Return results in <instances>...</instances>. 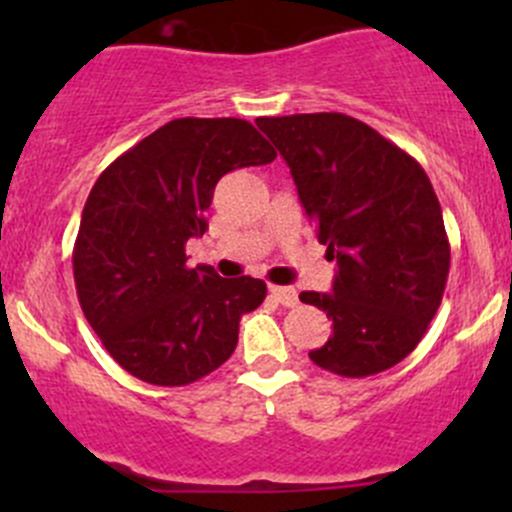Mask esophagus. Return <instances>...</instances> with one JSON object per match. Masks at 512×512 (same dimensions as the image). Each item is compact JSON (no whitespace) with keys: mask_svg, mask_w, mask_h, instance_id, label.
Returning a JSON list of instances; mask_svg holds the SVG:
<instances>
[{"mask_svg":"<svg viewBox=\"0 0 512 512\" xmlns=\"http://www.w3.org/2000/svg\"><path fill=\"white\" fill-rule=\"evenodd\" d=\"M270 294H272V299H275V302L282 304V307H294V304H297V289H294V287L272 285Z\"/></svg>","mask_w":512,"mask_h":512,"instance_id":"1","label":"esophagus"}]
</instances>
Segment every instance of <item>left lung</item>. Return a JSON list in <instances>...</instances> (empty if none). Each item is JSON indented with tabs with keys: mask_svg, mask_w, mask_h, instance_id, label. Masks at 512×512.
I'll list each match as a JSON object with an SVG mask.
<instances>
[{
	"mask_svg": "<svg viewBox=\"0 0 512 512\" xmlns=\"http://www.w3.org/2000/svg\"><path fill=\"white\" fill-rule=\"evenodd\" d=\"M255 123L285 158L317 240L337 260L332 292L299 294L332 319V334L309 359L352 379L391 369L426 334L451 267L426 170L344 113Z\"/></svg>",
	"mask_w": 512,
	"mask_h": 512,
	"instance_id": "obj_1",
	"label": "left lung"
}]
</instances>
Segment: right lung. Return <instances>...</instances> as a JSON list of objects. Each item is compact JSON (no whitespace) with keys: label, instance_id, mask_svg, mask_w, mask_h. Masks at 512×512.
<instances>
[{"label":"right lung","instance_id":"add662e5","mask_svg":"<svg viewBox=\"0 0 512 512\" xmlns=\"http://www.w3.org/2000/svg\"><path fill=\"white\" fill-rule=\"evenodd\" d=\"M275 148L242 118H175L113 160L91 188L74 245L84 317L136 379L185 386L230 359L242 314L262 304L255 277L185 265V242L225 173L265 165Z\"/></svg>","mask_w":512,"mask_h":512}]
</instances>
